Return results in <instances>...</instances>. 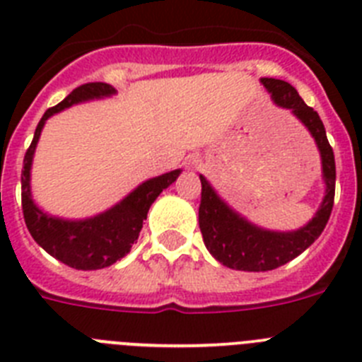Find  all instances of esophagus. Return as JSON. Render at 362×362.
Instances as JSON below:
<instances>
[{
    "instance_id": "obj_1",
    "label": "esophagus",
    "mask_w": 362,
    "mask_h": 362,
    "mask_svg": "<svg viewBox=\"0 0 362 362\" xmlns=\"http://www.w3.org/2000/svg\"><path fill=\"white\" fill-rule=\"evenodd\" d=\"M197 162H199V160H197V158H189V163H191V165H194V163H197Z\"/></svg>"
}]
</instances>
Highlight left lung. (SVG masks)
I'll return each instance as SVG.
<instances>
[{"mask_svg":"<svg viewBox=\"0 0 362 362\" xmlns=\"http://www.w3.org/2000/svg\"><path fill=\"white\" fill-rule=\"evenodd\" d=\"M260 81L272 93L273 100L281 107L291 109L315 138L322 158L326 197L312 222H308L304 228L291 233H275L257 228L231 211L216 197L206 178L200 177L202 197L199 207V224L204 244L220 264L240 272H269L300 255L306 247L312 246L326 228L335 199V156L317 111L304 103L295 87H291L288 81L275 80V78H262Z\"/></svg>","mask_w":362,"mask_h":362,"instance_id":"1","label":"left lung"}]
</instances>
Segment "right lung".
Masks as SVG:
<instances>
[{
    "instance_id": "add662e5",
    "label": "right lung",
    "mask_w": 362,
    "mask_h": 362,
    "mask_svg": "<svg viewBox=\"0 0 362 362\" xmlns=\"http://www.w3.org/2000/svg\"><path fill=\"white\" fill-rule=\"evenodd\" d=\"M115 93L109 83L90 81L76 87L64 102L49 107L37 124L33 142L25 153L21 169V209L27 229L34 240L54 259L74 269H102L125 257L136 242L144 220L147 218L151 204L168 185L177 180L180 169L165 173L162 177L151 178L138 185L133 193L125 197L118 206L109 211L87 220H62L40 211L30 199V163L37 138L49 116L59 112L72 103L90 98H102Z\"/></svg>"
}]
</instances>
